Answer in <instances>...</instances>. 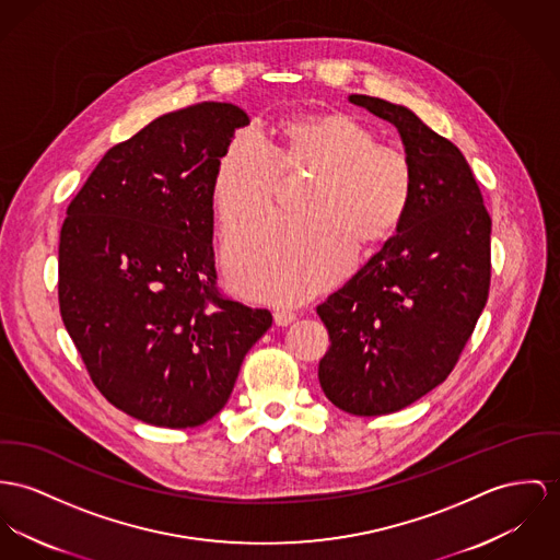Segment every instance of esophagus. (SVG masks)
<instances>
[{
  "mask_svg": "<svg viewBox=\"0 0 560 560\" xmlns=\"http://www.w3.org/2000/svg\"><path fill=\"white\" fill-rule=\"evenodd\" d=\"M294 319H296V313H292V311H285V308L275 311V324L277 326H290Z\"/></svg>",
  "mask_w": 560,
  "mask_h": 560,
  "instance_id": "34e87169",
  "label": "esophagus"
}]
</instances>
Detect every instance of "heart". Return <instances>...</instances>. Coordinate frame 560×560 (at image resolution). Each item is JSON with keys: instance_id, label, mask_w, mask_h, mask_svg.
Listing matches in <instances>:
<instances>
[{"instance_id": "1", "label": "heart", "mask_w": 560, "mask_h": 560, "mask_svg": "<svg viewBox=\"0 0 560 560\" xmlns=\"http://www.w3.org/2000/svg\"><path fill=\"white\" fill-rule=\"evenodd\" d=\"M266 151L247 131L217 160L213 207L223 236L252 225L275 205L281 176L313 173L296 219H268L225 249L230 283L256 301L299 302L332 285L353 261L355 245L375 249L400 228L413 198L405 151L343 110L285 117Z\"/></svg>"}]
</instances>
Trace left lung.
<instances>
[{
  "mask_svg": "<svg viewBox=\"0 0 560 560\" xmlns=\"http://www.w3.org/2000/svg\"><path fill=\"white\" fill-rule=\"evenodd\" d=\"M349 102L398 129L413 198L398 234L317 306L330 337L317 375L339 409L386 416L443 384L471 339L490 290L492 221L456 144L400 104Z\"/></svg>",
  "mask_w": 560,
  "mask_h": 560,
  "instance_id": "1",
  "label": "left lung"
}]
</instances>
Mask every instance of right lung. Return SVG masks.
I'll use <instances>...</instances> for the list:
<instances>
[{"mask_svg": "<svg viewBox=\"0 0 560 560\" xmlns=\"http://www.w3.org/2000/svg\"><path fill=\"white\" fill-rule=\"evenodd\" d=\"M249 117L202 102L158 117L106 151L59 234V311L91 382L162 429L217 416L266 308L217 290L213 176Z\"/></svg>", "mask_w": 560, "mask_h": 560, "instance_id": "obj_1", "label": "right lung"}]
</instances>
